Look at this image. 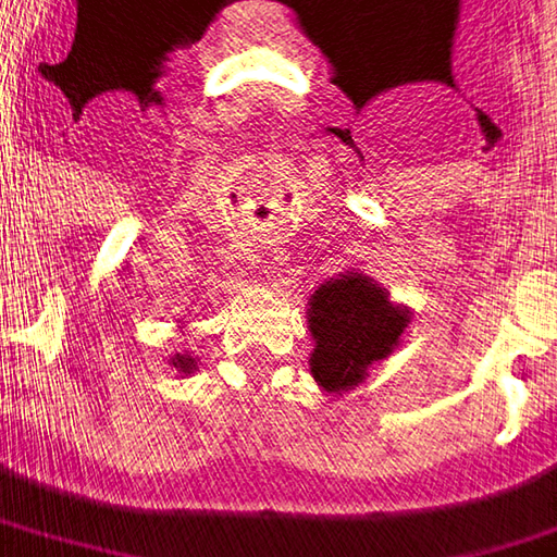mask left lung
I'll list each match as a JSON object with an SVG mask.
<instances>
[{
  "label": "left lung",
  "mask_w": 557,
  "mask_h": 557,
  "mask_svg": "<svg viewBox=\"0 0 557 557\" xmlns=\"http://www.w3.org/2000/svg\"><path fill=\"white\" fill-rule=\"evenodd\" d=\"M306 315L315 341L309 370L334 395L367 380L370 367L398 347L411 322L408 309L388 302V293L363 274L325 280L312 293Z\"/></svg>",
  "instance_id": "left-lung-1"
}]
</instances>
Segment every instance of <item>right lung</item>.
I'll return each instance as SVG.
<instances>
[{
    "label": "right lung",
    "instance_id": "right-lung-1",
    "mask_svg": "<svg viewBox=\"0 0 557 557\" xmlns=\"http://www.w3.org/2000/svg\"><path fill=\"white\" fill-rule=\"evenodd\" d=\"M172 367H177L181 373H190V370H197V363H194L187 354H175V357H172Z\"/></svg>",
    "mask_w": 557,
    "mask_h": 557
}]
</instances>
